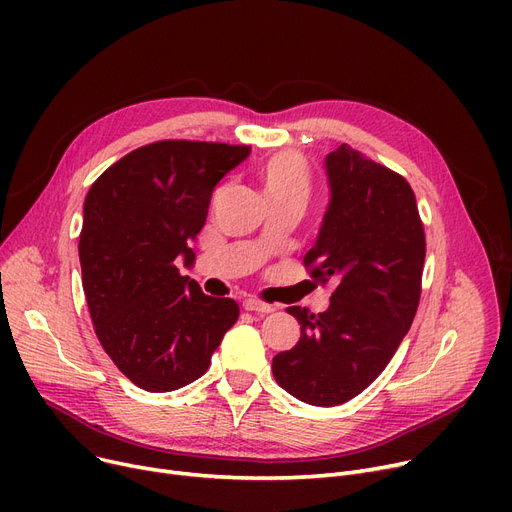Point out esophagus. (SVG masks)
<instances>
[{
  "label": "esophagus",
  "mask_w": 512,
  "mask_h": 512,
  "mask_svg": "<svg viewBox=\"0 0 512 512\" xmlns=\"http://www.w3.org/2000/svg\"><path fill=\"white\" fill-rule=\"evenodd\" d=\"M242 307H245V311H253V313H272L276 309L274 305H267L259 299H247L245 303H242Z\"/></svg>",
  "instance_id": "obj_1"
}]
</instances>
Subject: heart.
Listing matches in <instances>:
<instances>
[{
    "instance_id": "heart-1",
    "label": "heart",
    "mask_w": 512,
    "mask_h": 512,
    "mask_svg": "<svg viewBox=\"0 0 512 512\" xmlns=\"http://www.w3.org/2000/svg\"><path fill=\"white\" fill-rule=\"evenodd\" d=\"M261 180L270 199L301 197L311 193V168L299 151H278L261 166Z\"/></svg>"
}]
</instances>
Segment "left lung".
I'll use <instances>...</instances> for the list:
<instances>
[{"mask_svg":"<svg viewBox=\"0 0 512 512\" xmlns=\"http://www.w3.org/2000/svg\"><path fill=\"white\" fill-rule=\"evenodd\" d=\"M330 207L305 267L336 284L324 313L288 307L301 338L272 363L294 398L334 407L361 394L394 357L421 297L425 232L411 184L361 151L326 157Z\"/></svg>","mask_w":512,"mask_h":512,"instance_id":"left-lung-1","label":"left lung"}]
</instances>
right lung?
<instances>
[{"instance_id":"right-lung-1","label":"right lung","mask_w":512,"mask_h":512,"mask_svg":"<svg viewBox=\"0 0 512 512\" xmlns=\"http://www.w3.org/2000/svg\"><path fill=\"white\" fill-rule=\"evenodd\" d=\"M249 153V145L157 141L89 188L78 238L89 313L103 351L147 392L201 378L236 324V301L207 297L174 261H195L191 242L213 188Z\"/></svg>"}]
</instances>
